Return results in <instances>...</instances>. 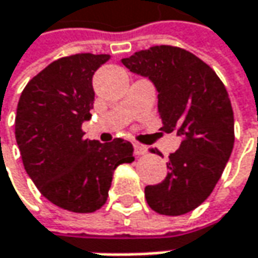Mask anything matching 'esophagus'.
I'll use <instances>...</instances> for the list:
<instances>
[{
    "mask_svg": "<svg viewBox=\"0 0 258 258\" xmlns=\"http://www.w3.org/2000/svg\"><path fill=\"white\" fill-rule=\"evenodd\" d=\"M134 152H135V155L141 157V155H145V154L148 152V148H147L145 145H141V144H135V145H134Z\"/></svg>",
    "mask_w": 258,
    "mask_h": 258,
    "instance_id": "34e87169",
    "label": "esophagus"
}]
</instances>
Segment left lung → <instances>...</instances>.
Listing matches in <instances>:
<instances>
[{"instance_id": "obj_1", "label": "left lung", "mask_w": 258, "mask_h": 258, "mask_svg": "<svg viewBox=\"0 0 258 258\" xmlns=\"http://www.w3.org/2000/svg\"><path fill=\"white\" fill-rule=\"evenodd\" d=\"M158 91L162 131L177 132L161 183L145 187L152 211L178 216L196 209L213 191L234 148V111L225 85L196 55L175 46H152L122 59Z\"/></svg>"}]
</instances>
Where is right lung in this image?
Instances as JSON below:
<instances>
[{"mask_svg": "<svg viewBox=\"0 0 258 258\" xmlns=\"http://www.w3.org/2000/svg\"><path fill=\"white\" fill-rule=\"evenodd\" d=\"M110 55L77 53L49 63L24 87L16 116V139L24 170L49 202L75 213L100 209L113 171L132 162L134 147L85 139L91 117L93 75Z\"/></svg>", "mask_w": 258, "mask_h": 258, "instance_id": "right-lung-1", "label": "right lung"}]
</instances>
